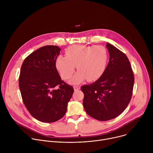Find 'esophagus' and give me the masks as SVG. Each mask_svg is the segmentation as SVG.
<instances>
[{
    "label": "esophagus",
    "mask_w": 153,
    "mask_h": 153,
    "mask_svg": "<svg viewBox=\"0 0 153 153\" xmlns=\"http://www.w3.org/2000/svg\"><path fill=\"white\" fill-rule=\"evenodd\" d=\"M80 87L79 86H74V91H77V90H80Z\"/></svg>",
    "instance_id": "34e87169"
}]
</instances>
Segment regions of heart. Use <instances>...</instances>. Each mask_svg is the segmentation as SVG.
Here are the masks:
<instances>
[{"label":"heart","mask_w":153,"mask_h":153,"mask_svg":"<svg viewBox=\"0 0 153 153\" xmlns=\"http://www.w3.org/2000/svg\"><path fill=\"white\" fill-rule=\"evenodd\" d=\"M66 56L59 55L56 59V67L63 79L73 74L76 65L79 71L70 80L77 84L85 80L93 82L105 73L108 62V53L103 46L73 45L67 48Z\"/></svg>","instance_id":"b5f03b06"}]
</instances>
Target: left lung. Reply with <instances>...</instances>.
<instances>
[{
  "label": "left lung",
  "instance_id": "8db88e82",
  "mask_svg": "<svg viewBox=\"0 0 153 153\" xmlns=\"http://www.w3.org/2000/svg\"><path fill=\"white\" fill-rule=\"evenodd\" d=\"M110 60L103 74L90 85L82 86L83 105L86 113L100 121L119 116L131 99L134 77L126 56L106 43Z\"/></svg>",
  "mask_w": 153,
  "mask_h": 153
}]
</instances>
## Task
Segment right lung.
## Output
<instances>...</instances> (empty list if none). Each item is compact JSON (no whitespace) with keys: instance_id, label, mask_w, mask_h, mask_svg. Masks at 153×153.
Wrapping results in <instances>:
<instances>
[{"instance_id":"add662e5","label":"right lung","mask_w":153,"mask_h":153,"mask_svg":"<svg viewBox=\"0 0 153 153\" xmlns=\"http://www.w3.org/2000/svg\"><path fill=\"white\" fill-rule=\"evenodd\" d=\"M60 50L54 45L42 47L30 54L21 67L22 98L31 115L40 122L51 123L62 118L74 93L73 86L61 80L56 67Z\"/></svg>"}]
</instances>
